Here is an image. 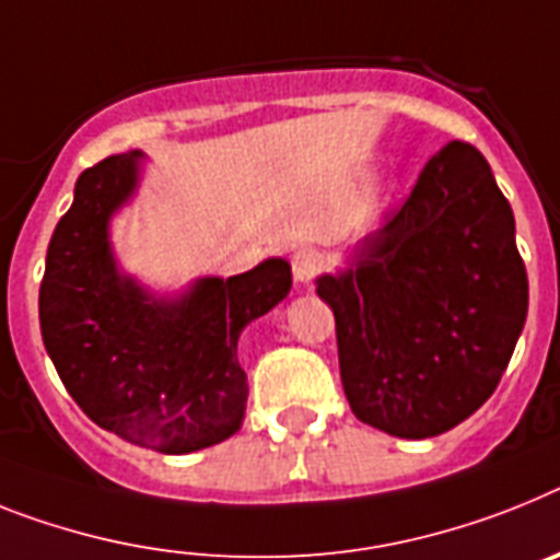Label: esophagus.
<instances>
[{
	"instance_id": "34e87169",
	"label": "esophagus",
	"mask_w": 560,
	"mask_h": 560,
	"mask_svg": "<svg viewBox=\"0 0 560 560\" xmlns=\"http://www.w3.org/2000/svg\"><path fill=\"white\" fill-rule=\"evenodd\" d=\"M318 270H322V256H318L316 250H310V247H304V250H295V256H293L295 281H313L318 276Z\"/></svg>"
}]
</instances>
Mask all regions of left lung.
I'll return each instance as SVG.
<instances>
[{
	"label": "left lung",
	"mask_w": 560,
	"mask_h": 560,
	"mask_svg": "<svg viewBox=\"0 0 560 560\" xmlns=\"http://www.w3.org/2000/svg\"><path fill=\"white\" fill-rule=\"evenodd\" d=\"M316 293L336 316L359 421L398 439L453 430L495 393L527 322V267L490 164L467 142L427 162L398 213Z\"/></svg>",
	"instance_id": "left-lung-1"
}]
</instances>
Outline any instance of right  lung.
I'll use <instances>...</instances> for the list:
<instances>
[{
    "label": "right lung",
    "instance_id": "obj_1",
    "mask_svg": "<svg viewBox=\"0 0 560 560\" xmlns=\"http://www.w3.org/2000/svg\"><path fill=\"white\" fill-rule=\"evenodd\" d=\"M139 156H107L79 176L48 244L42 341L70 398L102 430L185 455L242 430L238 336L290 293L293 276L288 261L267 258L228 281L201 279L178 302H156L119 276L107 222L133 192Z\"/></svg>",
    "mask_w": 560,
    "mask_h": 560
}]
</instances>
